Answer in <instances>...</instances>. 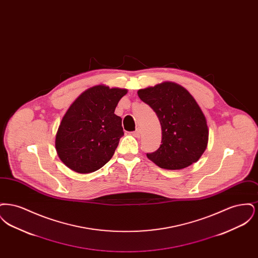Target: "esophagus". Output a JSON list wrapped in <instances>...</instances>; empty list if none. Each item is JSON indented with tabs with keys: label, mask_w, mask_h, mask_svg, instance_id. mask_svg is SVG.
Returning <instances> with one entry per match:
<instances>
[{
	"label": "esophagus",
	"mask_w": 258,
	"mask_h": 258,
	"mask_svg": "<svg viewBox=\"0 0 258 258\" xmlns=\"http://www.w3.org/2000/svg\"><path fill=\"white\" fill-rule=\"evenodd\" d=\"M132 135H134L135 137H140V135H141V133H140V131L139 130H137V131H135V132H134Z\"/></svg>",
	"instance_id": "esophagus-1"
}]
</instances>
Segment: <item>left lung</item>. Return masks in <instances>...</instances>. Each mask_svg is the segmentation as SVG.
Returning <instances> with one entry per match:
<instances>
[{"instance_id": "8db88e82", "label": "left lung", "mask_w": 258, "mask_h": 258, "mask_svg": "<svg viewBox=\"0 0 258 258\" xmlns=\"http://www.w3.org/2000/svg\"><path fill=\"white\" fill-rule=\"evenodd\" d=\"M139 98L156 112L161 125V144L148 159L168 170H180L197 162L208 145L206 118L184 87L165 81L140 89Z\"/></svg>"}]
</instances>
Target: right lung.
I'll list each match as a JSON object with an SVG mask.
<instances>
[{
	"label": "right lung",
	"instance_id": "1",
	"mask_svg": "<svg viewBox=\"0 0 258 258\" xmlns=\"http://www.w3.org/2000/svg\"><path fill=\"white\" fill-rule=\"evenodd\" d=\"M126 89L91 87L74 100L61 119L55 146L72 170L88 174L113 157L123 135L122 119L114 112Z\"/></svg>",
	"mask_w": 258,
	"mask_h": 258
}]
</instances>
